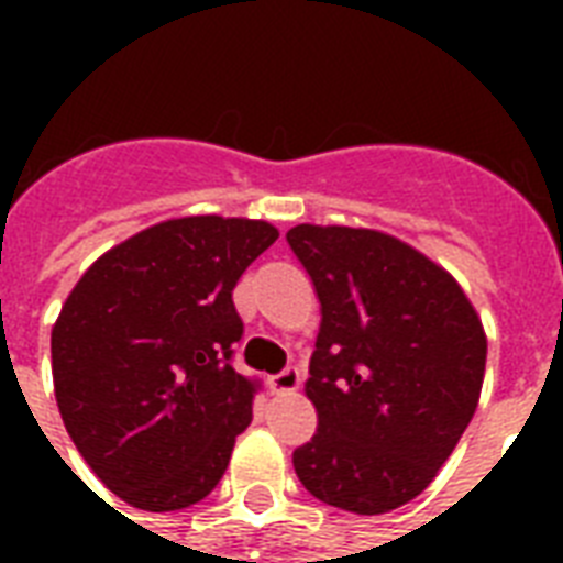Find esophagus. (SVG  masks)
<instances>
[{
	"label": "esophagus",
	"mask_w": 563,
	"mask_h": 563,
	"mask_svg": "<svg viewBox=\"0 0 563 563\" xmlns=\"http://www.w3.org/2000/svg\"><path fill=\"white\" fill-rule=\"evenodd\" d=\"M268 385H272L274 394H295L300 388V371L289 365V368L280 371V374H274L272 379H268Z\"/></svg>",
	"instance_id": "34e87169"
}]
</instances>
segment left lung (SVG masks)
Here are the masks:
<instances>
[{
	"mask_svg": "<svg viewBox=\"0 0 563 563\" xmlns=\"http://www.w3.org/2000/svg\"><path fill=\"white\" fill-rule=\"evenodd\" d=\"M321 303L307 397L303 488L353 515H385L429 488L479 406L488 335L444 265L371 228L286 233Z\"/></svg>",
	"mask_w": 563,
	"mask_h": 563,
	"instance_id": "1",
	"label": "left lung"
}]
</instances>
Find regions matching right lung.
Here are the masks:
<instances>
[{
    "instance_id": "right-lung-1",
    "label": "right lung",
    "mask_w": 563,
    "mask_h": 563,
    "mask_svg": "<svg viewBox=\"0 0 563 563\" xmlns=\"http://www.w3.org/2000/svg\"><path fill=\"white\" fill-rule=\"evenodd\" d=\"M277 236L263 219H166L104 251L60 307L57 409L128 506H195L228 471L260 388L228 362L242 339L233 286Z\"/></svg>"
}]
</instances>
